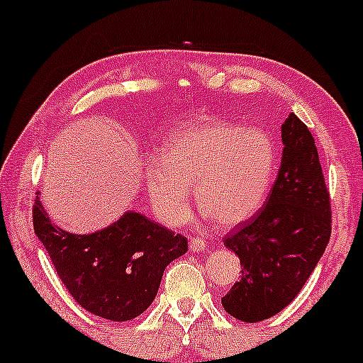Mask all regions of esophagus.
Segmentation results:
<instances>
[{
    "label": "esophagus",
    "mask_w": 363,
    "mask_h": 363,
    "mask_svg": "<svg viewBox=\"0 0 363 363\" xmlns=\"http://www.w3.org/2000/svg\"><path fill=\"white\" fill-rule=\"evenodd\" d=\"M189 250H191V252H205L206 242L200 240V238H191V240H189Z\"/></svg>",
    "instance_id": "obj_1"
}]
</instances>
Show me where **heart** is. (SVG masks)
I'll use <instances>...</instances> for the list:
<instances>
[{
	"label": "heart",
	"mask_w": 363,
	"mask_h": 363,
	"mask_svg": "<svg viewBox=\"0 0 363 363\" xmlns=\"http://www.w3.org/2000/svg\"><path fill=\"white\" fill-rule=\"evenodd\" d=\"M162 158L146 163V189L170 227L189 218L193 188L198 206L218 224H242L262 208L279 167L277 143L265 129L212 118L170 130Z\"/></svg>",
	"instance_id": "heart-1"
}]
</instances>
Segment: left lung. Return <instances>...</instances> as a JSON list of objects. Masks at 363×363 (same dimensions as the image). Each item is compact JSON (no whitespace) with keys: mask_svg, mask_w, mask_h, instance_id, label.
<instances>
[{"mask_svg":"<svg viewBox=\"0 0 363 363\" xmlns=\"http://www.w3.org/2000/svg\"><path fill=\"white\" fill-rule=\"evenodd\" d=\"M282 160L260 212L227 234L241 279L222 298L229 315L260 322L286 308L313 272L330 238V200L312 133L291 113L281 127Z\"/></svg>","mask_w":363,"mask_h":363,"instance_id":"obj_1","label":"left lung"}]
</instances>
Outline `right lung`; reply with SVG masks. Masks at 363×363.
<instances>
[{"mask_svg":"<svg viewBox=\"0 0 363 363\" xmlns=\"http://www.w3.org/2000/svg\"><path fill=\"white\" fill-rule=\"evenodd\" d=\"M33 220L74 300L113 322L141 315L157 296L165 267L188 252L182 234L133 210L96 233L72 234L51 222L35 196Z\"/></svg>","mask_w":363,"mask_h":363,"instance_id":"obj_1","label":"right lung"}]
</instances>
